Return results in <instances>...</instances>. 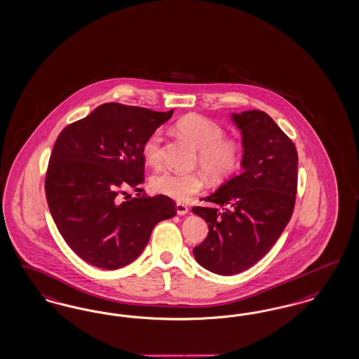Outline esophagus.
Listing matches in <instances>:
<instances>
[{"mask_svg": "<svg viewBox=\"0 0 359 359\" xmlns=\"http://www.w3.org/2000/svg\"><path fill=\"white\" fill-rule=\"evenodd\" d=\"M176 212H177V215L184 216V215L188 213V207L184 205V204H182V203H177V204H176Z\"/></svg>", "mask_w": 359, "mask_h": 359, "instance_id": "34e87169", "label": "esophagus"}]
</instances>
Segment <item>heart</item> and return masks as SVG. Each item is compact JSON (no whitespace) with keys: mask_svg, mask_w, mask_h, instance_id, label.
<instances>
[{"mask_svg":"<svg viewBox=\"0 0 359 359\" xmlns=\"http://www.w3.org/2000/svg\"><path fill=\"white\" fill-rule=\"evenodd\" d=\"M176 130L198 149V164L212 179H224L235 173L243 159L241 144L225 133L220 124L201 115H187L175 124ZM164 134L156 128L149 134L142 146V155L151 167H158L161 161ZM151 187L156 194L187 201L204 188V179L198 173H183L165 170L155 175Z\"/></svg>","mask_w":359,"mask_h":359,"instance_id":"obj_1","label":"heart"}]
</instances>
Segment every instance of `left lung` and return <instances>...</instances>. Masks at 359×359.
Masks as SVG:
<instances>
[{
  "instance_id": "1",
  "label": "left lung",
  "mask_w": 359,
  "mask_h": 359,
  "mask_svg": "<svg viewBox=\"0 0 359 359\" xmlns=\"http://www.w3.org/2000/svg\"><path fill=\"white\" fill-rule=\"evenodd\" d=\"M243 136V172L203 198L192 212L208 224L207 238L194 248L210 272L232 276L261 260L289 223L297 194L294 143L266 112L232 114Z\"/></svg>"
}]
</instances>
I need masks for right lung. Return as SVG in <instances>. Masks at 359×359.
Segmentation results:
<instances>
[{"label":"right lung","mask_w":359,"mask_h":359,"mask_svg":"<svg viewBox=\"0 0 359 359\" xmlns=\"http://www.w3.org/2000/svg\"><path fill=\"white\" fill-rule=\"evenodd\" d=\"M172 114L103 103L57 137L46 198L60 233L82 260L100 269L126 266L140 256L154 226L176 215L171 198L140 196L142 146ZM130 187L138 198L122 201Z\"/></svg>","instance_id":"right-lung-1"}]
</instances>
